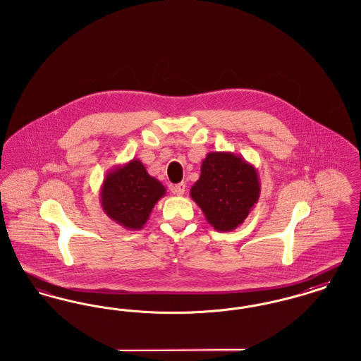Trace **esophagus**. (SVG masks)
I'll return each instance as SVG.
<instances>
[{
    "instance_id": "1",
    "label": "esophagus",
    "mask_w": 361,
    "mask_h": 361,
    "mask_svg": "<svg viewBox=\"0 0 361 361\" xmlns=\"http://www.w3.org/2000/svg\"><path fill=\"white\" fill-rule=\"evenodd\" d=\"M185 187H187V185H185L184 183H180V184L172 185L171 190H172V193H174V195L181 196V195H184V192H185Z\"/></svg>"
}]
</instances>
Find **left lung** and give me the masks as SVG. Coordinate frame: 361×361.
I'll use <instances>...</instances> for the list:
<instances>
[{"label": "left lung", "mask_w": 361, "mask_h": 361, "mask_svg": "<svg viewBox=\"0 0 361 361\" xmlns=\"http://www.w3.org/2000/svg\"><path fill=\"white\" fill-rule=\"evenodd\" d=\"M256 166L231 152H211L202 162L200 177L190 188L192 200L207 222L227 233L243 224L259 199Z\"/></svg>", "instance_id": "left-lung-1"}]
</instances>
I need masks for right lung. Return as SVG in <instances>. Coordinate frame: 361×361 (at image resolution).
<instances>
[{
    "mask_svg": "<svg viewBox=\"0 0 361 361\" xmlns=\"http://www.w3.org/2000/svg\"><path fill=\"white\" fill-rule=\"evenodd\" d=\"M165 193L166 188L134 158L105 174L100 188V203L112 221L135 231L143 228Z\"/></svg>",
    "mask_w": 361,
    "mask_h": 361,
    "instance_id": "add662e5",
    "label": "right lung"
}]
</instances>
